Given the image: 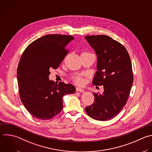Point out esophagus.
I'll return each instance as SVG.
<instances>
[{
  "label": "esophagus",
  "instance_id": "1",
  "mask_svg": "<svg viewBox=\"0 0 152 152\" xmlns=\"http://www.w3.org/2000/svg\"><path fill=\"white\" fill-rule=\"evenodd\" d=\"M76 91H79V92H80V93H83V92H84V90L83 88H80V87H77V88H76Z\"/></svg>",
  "mask_w": 152,
  "mask_h": 152
}]
</instances>
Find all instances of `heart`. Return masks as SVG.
I'll return each mask as SVG.
<instances>
[{"mask_svg": "<svg viewBox=\"0 0 152 152\" xmlns=\"http://www.w3.org/2000/svg\"><path fill=\"white\" fill-rule=\"evenodd\" d=\"M89 53L84 52V53ZM75 81H76L77 83H82V82H83L82 80H81L80 77H77L75 78Z\"/></svg>", "mask_w": 152, "mask_h": 152, "instance_id": "1", "label": "heart"}]
</instances>
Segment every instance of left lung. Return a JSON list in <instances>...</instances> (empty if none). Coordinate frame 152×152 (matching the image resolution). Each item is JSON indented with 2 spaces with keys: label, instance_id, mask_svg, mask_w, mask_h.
Masks as SVG:
<instances>
[{
  "label": "left lung",
  "instance_id": "8db88e82",
  "mask_svg": "<svg viewBox=\"0 0 152 152\" xmlns=\"http://www.w3.org/2000/svg\"><path fill=\"white\" fill-rule=\"evenodd\" d=\"M85 39L97 58L93 84L104 87L102 94L93 92L94 102L85 109L95 120H110L126 103L133 83L131 59L125 48L109 36H88Z\"/></svg>",
  "mask_w": 152,
  "mask_h": 152
}]
</instances>
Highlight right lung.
I'll use <instances>...</instances> for the list:
<instances>
[{"mask_svg": "<svg viewBox=\"0 0 152 152\" xmlns=\"http://www.w3.org/2000/svg\"><path fill=\"white\" fill-rule=\"evenodd\" d=\"M74 37L49 34L32 42L24 50L17 69L19 93L22 103L34 117L50 119L63 108V97L73 94L75 87L49 78L50 69L59 67L67 54L65 47Z\"/></svg>", "mask_w": 152, "mask_h": 152, "instance_id": "right-lung-1", "label": "right lung"}]
</instances>
